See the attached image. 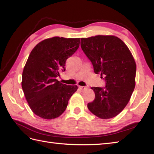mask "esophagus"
<instances>
[{"label":"esophagus","mask_w":154,"mask_h":154,"mask_svg":"<svg viewBox=\"0 0 154 154\" xmlns=\"http://www.w3.org/2000/svg\"><path fill=\"white\" fill-rule=\"evenodd\" d=\"M79 89L81 90H85V89H87V87H85V86H79Z\"/></svg>","instance_id":"esophagus-1"}]
</instances>
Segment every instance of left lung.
I'll list each match as a JSON object with an SVG mask.
<instances>
[{
  "instance_id": "obj_1",
  "label": "left lung",
  "mask_w": 154,
  "mask_h": 154,
  "mask_svg": "<svg viewBox=\"0 0 154 154\" xmlns=\"http://www.w3.org/2000/svg\"><path fill=\"white\" fill-rule=\"evenodd\" d=\"M81 47L94 73L103 75L106 81L105 87L91 88L95 98L88 103V109L100 119H112L125 108L135 88L134 59L123 41L114 35L81 38Z\"/></svg>"
}]
</instances>
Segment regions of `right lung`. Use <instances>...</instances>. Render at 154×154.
Here are the masks:
<instances>
[{
    "mask_svg": "<svg viewBox=\"0 0 154 154\" xmlns=\"http://www.w3.org/2000/svg\"><path fill=\"white\" fill-rule=\"evenodd\" d=\"M80 38L54 37L40 42L29 55L22 73V88L31 110L44 119L63 113L77 90L57 80L65 63L79 47Z\"/></svg>",
    "mask_w": 154,
    "mask_h": 154,
    "instance_id": "add662e5",
    "label": "right lung"
}]
</instances>
